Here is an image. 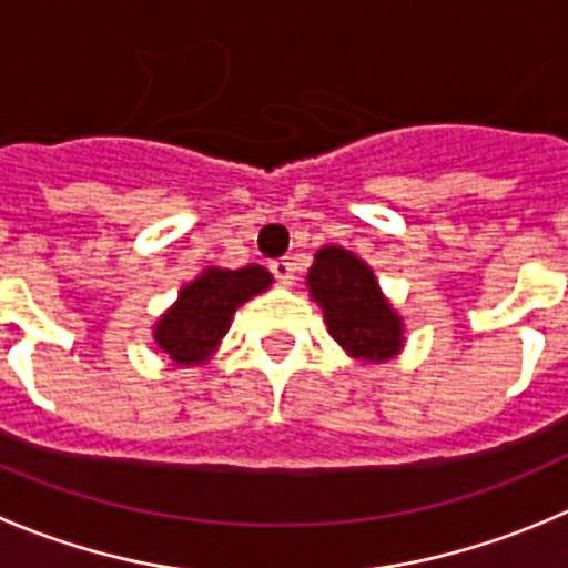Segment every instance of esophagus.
I'll return each instance as SVG.
<instances>
[{
  "label": "esophagus",
  "instance_id": "34e87169",
  "mask_svg": "<svg viewBox=\"0 0 568 568\" xmlns=\"http://www.w3.org/2000/svg\"><path fill=\"white\" fill-rule=\"evenodd\" d=\"M293 262H290V258H275V262H270V273L275 275V281H278V284H293Z\"/></svg>",
  "mask_w": 568,
  "mask_h": 568
}]
</instances>
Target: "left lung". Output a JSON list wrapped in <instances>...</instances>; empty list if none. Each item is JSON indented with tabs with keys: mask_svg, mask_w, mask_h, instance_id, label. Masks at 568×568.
Returning <instances> with one entry per match:
<instances>
[{
	"mask_svg": "<svg viewBox=\"0 0 568 568\" xmlns=\"http://www.w3.org/2000/svg\"><path fill=\"white\" fill-rule=\"evenodd\" d=\"M310 293L326 315L328 334L362 359L382 362L402 345V321L379 293L365 262L343 247H323L310 270Z\"/></svg>",
	"mask_w": 568,
	"mask_h": 568,
	"instance_id": "1",
	"label": "left lung"
}]
</instances>
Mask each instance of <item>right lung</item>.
<instances>
[{
	"label": "right lung",
	"instance_id": "add662e5",
	"mask_svg": "<svg viewBox=\"0 0 568 568\" xmlns=\"http://www.w3.org/2000/svg\"><path fill=\"white\" fill-rule=\"evenodd\" d=\"M273 284V275L258 264L242 270L209 267L181 290L178 304L155 326V343L178 365L206 359L209 351L229 332L231 315L256 293Z\"/></svg>",
	"mask_w": 568,
	"mask_h": 568
}]
</instances>
